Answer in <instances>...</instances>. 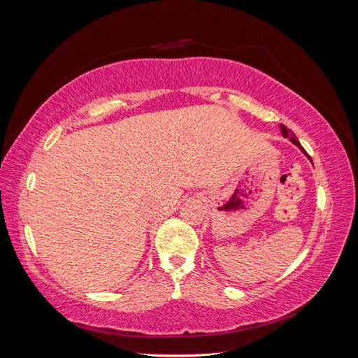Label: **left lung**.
Here are the masks:
<instances>
[{"instance_id":"left-lung-1","label":"left lung","mask_w":358,"mask_h":358,"mask_svg":"<svg viewBox=\"0 0 358 358\" xmlns=\"http://www.w3.org/2000/svg\"><path fill=\"white\" fill-rule=\"evenodd\" d=\"M279 128H280V133H282V136H284V137H287V138L289 140V142H291V143H294V145H296V146H297V148H299V149L301 150V152H303V154H305V155H306V157H308V158L310 159V157H309V155L306 154V150H305V149H303V146L300 145V142H299V140H297V137H296L294 134H292V131H291V129H288V128H287L285 125H282V124H280V125H279ZM310 161H312V159H310Z\"/></svg>"}]
</instances>
